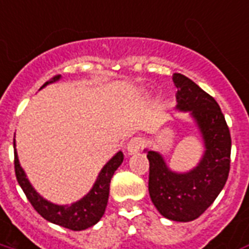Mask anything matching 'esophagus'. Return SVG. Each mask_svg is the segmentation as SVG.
<instances>
[{
  "label": "esophagus",
  "mask_w": 249,
  "mask_h": 249,
  "mask_svg": "<svg viewBox=\"0 0 249 249\" xmlns=\"http://www.w3.org/2000/svg\"><path fill=\"white\" fill-rule=\"evenodd\" d=\"M143 145H145V140H143L142 137L137 136V137H133V139L128 142L126 149H128V153H129V154H134V153L140 152V150L143 148Z\"/></svg>",
  "instance_id": "1"
}]
</instances>
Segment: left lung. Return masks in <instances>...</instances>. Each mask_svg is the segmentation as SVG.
<instances>
[{
  "label": "left lung",
  "mask_w": 249,
  "mask_h": 249,
  "mask_svg": "<svg viewBox=\"0 0 249 249\" xmlns=\"http://www.w3.org/2000/svg\"><path fill=\"white\" fill-rule=\"evenodd\" d=\"M177 108L196 120L206 152L194 170L177 174L163 158L149 150V194L161 215L176 222L199 218L226 185L231 163V134L220 107L211 95L182 73L173 75Z\"/></svg>",
  "instance_id": "left-lung-1"
}]
</instances>
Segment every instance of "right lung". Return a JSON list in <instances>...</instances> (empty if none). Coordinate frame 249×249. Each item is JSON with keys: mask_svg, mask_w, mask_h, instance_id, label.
<instances>
[{"mask_svg": "<svg viewBox=\"0 0 249 249\" xmlns=\"http://www.w3.org/2000/svg\"><path fill=\"white\" fill-rule=\"evenodd\" d=\"M59 78H60V75H55L50 82H46L43 84V87L47 86L49 83L58 80ZM13 145L16 146V140L13 141ZM123 161H124V154L119 152L106 166L103 167L96 183L93 185L92 190L83 199L76 203H72L71 206H58V204L50 203L43 199L33 189V186L30 185V182L27 181L26 176H25V171L22 170L21 165H19L17 152H14V170H16L17 181L22 187V190L26 195L31 206L46 220L62 226L64 228H68V230H72V231H82L88 227H92L104 215L107 203H108V196H109L110 179L115 174V171L117 170V167L123 163Z\"/></svg>", "mask_w": 249, "mask_h": 249, "instance_id": "add662e5", "label": "right lung"}]
</instances>
